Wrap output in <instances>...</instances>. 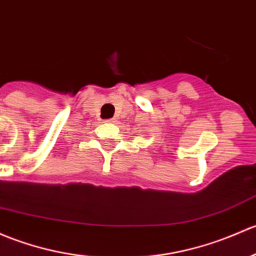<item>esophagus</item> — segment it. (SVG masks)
Returning <instances> with one entry per match:
<instances>
[{"label":"esophagus","mask_w":256,"mask_h":256,"mask_svg":"<svg viewBox=\"0 0 256 256\" xmlns=\"http://www.w3.org/2000/svg\"><path fill=\"white\" fill-rule=\"evenodd\" d=\"M108 121H112V120H108Z\"/></svg>","instance_id":"1"}]
</instances>
